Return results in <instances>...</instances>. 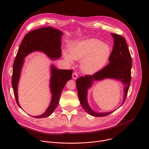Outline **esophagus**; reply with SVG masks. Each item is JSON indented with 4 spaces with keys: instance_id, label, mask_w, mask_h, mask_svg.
Listing matches in <instances>:
<instances>
[{
    "instance_id": "obj_1",
    "label": "esophagus",
    "mask_w": 149,
    "mask_h": 149,
    "mask_svg": "<svg viewBox=\"0 0 149 149\" xmlns=\"http://www.w3.org/2000/svg\"><path fill=\"white\" fill-rule=\"evenodd\" d=\"M78 78V73L77 72H74L72 74V78L74 79H76Z\"/></svg>"
}]
</instances>
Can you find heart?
I'll return each instance as SVG.
<instances>
[{
	"mask_svg": "<svg viewBox=\"0 0 149 149\" xmlns=\"http://www.w3.org/2000/svg\"><path fill=\"white\" fill-rule=\"evenodd\" d=\"M70 54L64 52L65 59L72 62L83 59L81 70L87 74H94L102 69L110 59L111 50L110 47L97 39L83 40L71 45Z\"/></svg>",
	"mask_w": 149,
	"mask_h": 149,
	"instance_id": "b5f03b06",
	"label": "heart"
}]
</instances>
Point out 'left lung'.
I'll use <instances>...</instances> for the list:
<instances>
[{
	"label": "left lung",
	"instance_id": "1",
	"mask_svg": "<svg viewBox=\"0 0 149 149\" xmlns=\"http://www.w3.org/2000/svg\"><path fill=\"white\" fill-rule=\"evenodd\" d=\"M114 39V46L109 59V63L102 70L93 75H86L76 81L78 98L83 109L89 114L95 117H104L110 114L115 110L107 113L94 111L87 102V91L94 81H100L105 78H111L120 81L124 84V102L131 81L132 60L125 38L118 34L111 33Z\"/></svg>",
	"mask_w": 149,
	"mask_h": 149
}]
</instances>
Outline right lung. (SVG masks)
I'll return each instance as SVG.
<instances>
[{
	"label": "right lung",
	"mask_w": 149,
	"mask_h": 149,
	"mask_svg": "<svg viewBox=\"0 0 149 149\" xmlns=\"http://www.w3.org/2000/svg\"><path fill=\"white\" fill-rule=\"evenodd\" d=\"M63 33L51 27H45L32 31L24 38L17 51L13 65L12 86L16 101L21 108L17 98V86L24 58L29 54L39 51L45 53L52 59H56L61 56V38ZM51 77L50 88L52 100L46 111L35 118H44L49 116L55 110L59 101L61 94L68 81L72 78V70H58L54 65L51 67Z\"/></svg>",
	"instance_id": "1"
}]
</instances>
